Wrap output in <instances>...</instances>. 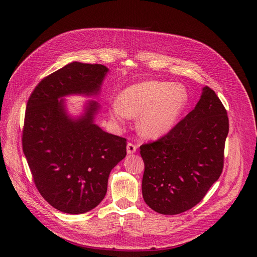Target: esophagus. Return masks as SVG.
I'll use <instances>...</instances> for the list:
<instances>
[{
	"instance_id": "34e87169",
	"label": "esophagus",
	"mask_w": 257,
	"mask_h": 257,
	"mask_svg": "<svg viewBox=\"0 0 257 257\" xmlns=\"http://www.w3.org/2000/svg\"><path fill=\"white\" fill-rule=\"evenodd\" d=\"M136 149H137V147H136L134 144H132V143H128V144H127V146H126L127 154H133V153H135V152H136Z\"/></svg>"
}]
</instances>
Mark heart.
Instances as JSON below:
<instances>
[{
	"label": "heart",
	"mask_w": 257,
	"mask_h": 257,
	"mask_svg": "<svg viewBox=\"0 0 257 257\" xmlns=\"http://www.w3.org/2000/svg\"><path fill=\"white\" fill-rule=\"evenodd\" d=\"M189 92L181 83L147 80L130 85L109 106L110 118L121 122L137 118L138 133L157 139L169 133L189 104Z\"/></svg>",
	"instance_id": "1"
}]
</instances>
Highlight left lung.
Returning <instances> with one entry per match:
<instances>
[{"label":"left lung","mask_w":257,"mask_h":257,"mask_svg":"<svg viewBox=\"0 0 257 257\" xmlns=\"http://www.w3.org/2000/svg\"><path fill=\"white\" fill-rule=\"evenodd\" d=\"M228 118L220 98L204 87L195 108L168 134L141 146L143 197L168 215L193 208L220 178Z\"/></svg>","instance_id":"left-lung-1"}]
</instances>
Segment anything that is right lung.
<instances>
[{"label":"right lung","mask_w":257,"mask_h":257,"mask_svg":"<svg viewBox=\"0 0 257 257\" xmlns=\"http://www.w3.org/2000/svg\"><path fill=\"white\" fill-rule=\"evenodd\" d=\"M108 72L102 64L72 62L43 79L28 100L23 153L41 195L62 212L94 209L106 195L112 168L126 155V139L95 123L98 102L87 100L74 115L64 99L96 98Z\"/></svg>","instance_id":"add662e5"}]
</instances>
